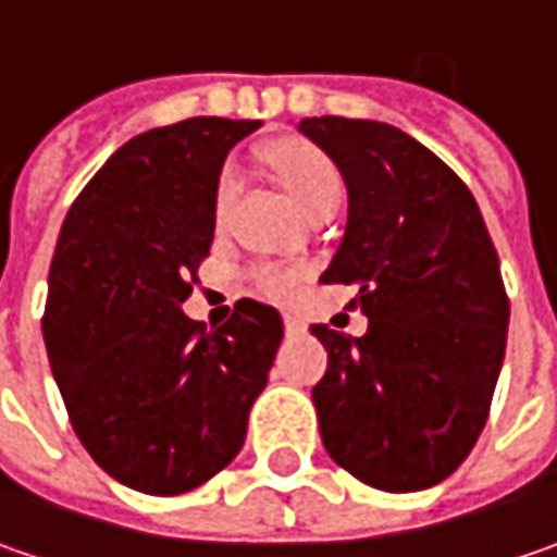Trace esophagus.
<instances>
[{"instance_id":"esophagus-1","label":"esophagus","mask_w":557,"mask_h":557,"mask_svg":"<svg viewBox=\"0 0 557 557\" xmlns=\"http://www.w3.org/2000/svg\"><path fill=\"white\" fill-rule=\"evenodd\" d=\"M283 326H286V333L289 336H296V333H305V324L296 318V314H283Z\"/></svg>"}]
</instances>
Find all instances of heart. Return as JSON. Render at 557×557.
Returning a JSON list of instances; mask_svg holds the SVG:
<instances>
[{"mask_svg": "<svg viewBox=\"0 0 557 557\" xmlns=\"http://www.w3.org/2000/svg\"><path fill=\"white\" fill-rule=\"evenodd\" d=\"M271 158H274L280 183L286 186L289 199L302 208L305 214L324 206V202L343 199V174L324 152H318L311 146H277ZM236 189H239V171L227 164L218 177V186H214V221L218 224L227 218V208H231ZM249 280L261 296L286 302L299 293L305 271L283 268V264H258L249 271Z\"/></svg>", "mask_w": 557, "mask_h": 557, "instance_id": "b5f03b06", "label": "heart"}]
</instances>
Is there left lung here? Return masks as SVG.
Instances as JSON below:
<instances>
[{
  "instance_id": "obj_1",
  "label": "left lung",
  "mask_w": 557,
  "mask_h": 557,
  "mask_svg": "<svg viewBox=\"0 0 557 557\" xmlns=\"http://www.w3.org/2000/svg\"><path fill=\"white\" fill-rule=\"evenodd\" d=\"M349 189L346 236L324 283L358 286L364 336L326 324L311 389L330 458L383 493L443 483L490 418L508 296L471 189L399 127L351 117L299 124Z\"/></svg>"
}]
</instances>
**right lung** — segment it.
<instances>
[{
	"instance_id": "add662e5",
	"label": "right lung",
	"mask_w": 557,
	"mask_h": 557,
	"mask_svg": "<svg viewBox=\"0 0 557 557\" xmlns=\"http://www.w3.org/2000/svg\"><path fill=\"white\" fill-rule=\"evenodd\" d=\"M258 127L189 117L134 136L61 224L49 364L92 461L146 496H181L231 465L283 339L277 308L255 299L211 333L181 308L214 239L221 164Z\"/></svg>"
}]
</instances>
